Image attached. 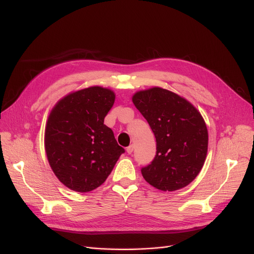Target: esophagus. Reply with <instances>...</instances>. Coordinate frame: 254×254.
<instances>
[{
    "label": "esophagus",
    "mask_w": 254,
    "mask_h": 254,
    "mask_svg": "<svg viewBox=\"0 0 254 254\" xmlns=\"http://www.w3.org/2000/svg\"><path fill=\"white\" fill-rule=\"evenodd\" d=\"M132 151H134V145H129L128 147H127V152L130 154Z\"/></svg>",
    "instance_id": "1"
}]
</instances>
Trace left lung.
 <instances>
[{
    "label": "left lung",
    "instance_id": "1",
    "mask_svg": "<svg viewBox=\"0 0 254 254\" xmlns=\"http://www.w3.org/2000/svg\"><path fill=\"white\" fill-rule=\"evenodd\" d=\"M132 103L156 140L153 161L141 169L144 179L163 191L185 188L198 175L207 156L208 130L201 113L189 101L161 87L136 92Z\"/></svg>",
    "mask_w": 254,
    "mask_h": 254
}]
</instances>
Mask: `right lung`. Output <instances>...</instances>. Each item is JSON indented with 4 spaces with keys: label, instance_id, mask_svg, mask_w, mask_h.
<instances>
[{
    "label": "right lung",
    "instance_id": "obj_1",
    "mask_svg": "<svg viewBox=\"0 0 254 254\" xmlns=\"http://www.w3.org/2000/svg\"><path fill=\"white\" fill-rule=\"evenodd\" d=\"M114 101L111 89L91 86L69 93L49 114L44 140L48 162L58 179L72 190L99 188L125 152L104 125Z\"/></svg>",
    "mask_w": 254,
    "mask_h": 254
}]
</instances>
